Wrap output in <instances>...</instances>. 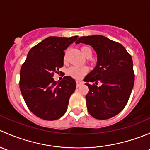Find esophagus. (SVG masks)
<instances>
[{
  "label": "esophagus",
  "instance_id": "34e87169",
  "mask_svg": "<svg viewBox=\"0 0 150 150\" xmlns=\"http://www.w3.org/2000/svg\"><path fill=\"white\" fill-rule=\"evenodd\" d=\"M82 83H83L81 82V81H77V82H76V86H77V88L80 87V86H81V85L82 84Z\"/></svg>",
  "mask_w": 150,
  "mask_h": 150
}]
</instances>
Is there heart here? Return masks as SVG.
Returning a JSON list of instances; mask_svg holds the SVG:
<instances>
[{
  "label": "heart",
  "mask_w": 150,
  "mask_h": 150,
  "mask_svg": "<svg viewBox=\"0 0 150 150\" xmlns=\"http://www.w3.org/2000/svg\"><path fill=\"white\" fill-rule=\"evenodd\" d=\"M81 51L83 55L86 58H90L91 57L92 54V50L89 46H83L81 47ZM64 60H65V57H64ZM88 72V68L87 67L83 66L81 67H71L67 69V75L69 76L72 77L74 79L80 80L84 76L87 72Z\"/></svg>",
  "instance_id": "heart-1"
}]
</instances>
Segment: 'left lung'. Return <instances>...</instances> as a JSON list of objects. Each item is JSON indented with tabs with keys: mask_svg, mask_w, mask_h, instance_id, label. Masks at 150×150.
<instances>
[{
	"mask_svg": "<svg viewBox=\"0 0 150 150\" xmlns=\"http://www.w3.org/2000/svg\"><path fill=\"white\" fill-rule=\"evenodd\" d=\"M80 43L91 46L97 54L96 66L84 78L89 88L88 111L96 119L111 118L123 110L134 87L131 56L120 43L100 35L79 38L76 43ZM99 81L102 86L98 87Z\"/></svg>",
	"mask_w": 150,
	"mask_h": 150,
	"instance_id": "obj_1",
	"label": "left lung"
}]
</instances>
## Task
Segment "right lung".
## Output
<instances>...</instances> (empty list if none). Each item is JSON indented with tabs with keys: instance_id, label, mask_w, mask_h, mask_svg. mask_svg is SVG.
<instances>
[{
	"instance_id": "right-lung-1",
	"label": "right lung",
	"mask_w": 150,
	"mask_h": 150,
	"mask_svg": "<svg viewBox=\"0 0 150 150\" xmlns=\"http://www.w3.org/2000/svg\"><path fill=\"white\" fill-rule=\"evenodd\" d=\"M77 38H47L30 50L21 67V93L29 110L40 118L57 120L66 112L76 83L70 76L58 83L53 76L64 64V51Z\"/></svg>"
}]
</instances>
